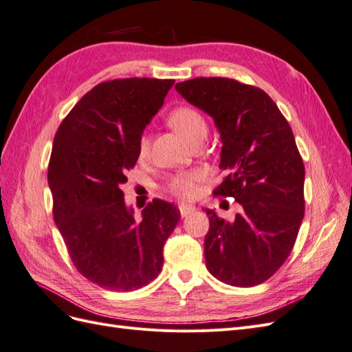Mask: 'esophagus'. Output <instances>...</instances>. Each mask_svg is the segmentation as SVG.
<instances>
[{
	"mask_svg": "<svg viewBox=\"0 0 352 352\" xmlns=\"http://www.w3.org/2000/svg\"><path fill=\"white\" fill-rule=\"evenodd\" d=\"M179 211H180V216L182 217H186V216H189V214H192V212L195 211V207H192V206H189V204H179Z\"/></svg>",
	"mask_w": 352,
	"mask_h": 352,
	"instance_id": "obj_1",
	"label": "esophagus"
}]
</instances>
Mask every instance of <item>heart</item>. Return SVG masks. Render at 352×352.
<instances>
[{"label": "heart", "instance_id": "1", "mask_svg": "<svg viewBox=\"0 0 352 352\" xmlns=\"http://www.w3.org/2000/svg\"><path fill=\"white\" fill-rule=\"evenodd\" d=\"M167 123L170 124L172 129H175L180 136H184L185 140L189 142L192 138H195L198 133L207 131V124L204 117L201 116L198 110L194 107H189V105H180L176 107L167 117ZM148 138L142 136L140 141V154L145 155L148 151ZM201 179V175L194 173H177L168 179L167 189L170 192L188 198L195 192L197 182Z\"/></svg>", "mask_w": 352, "mask_h": 352}]
</instances>
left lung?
Returning <instances> with one entry per match:
<instances>
[{
    "label": "left lung",
    "mask_w": 352,
    "mask_h": 352,
    "mask_svg": "<svg viewBox=\"0 0 352 352\" xmlns=\"http://www.w3.org/2000/svg\"><path fill=\"white\" fill-rule=\"evenodd\" d=\"M175 88L214 122L223 144L219 167L226 172L214 195L232 197L241 207L233 221L206 208L207 270L226 285H260L289 257L304 219L305 170L291 126L251 85L197 78Z\"/></svg>",
    "instance_id": "8db88e82"
}]
</instances>
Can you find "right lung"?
Instances as JSON below:
<instances>
[{"instance_id": "1", "label": "right lung", "mask_w": 352, "mask_h": 352, "mask_svg": "<svg viewBox=\"0 0 352 352\" xmlns=\"http://www.w3.org/2000/svg\"><path fill=\"white\" fill-rule=\"evenodd\" d=\"M173 79L102 82L61 122L48 166L54 221L78 272L109 291L129 292L154 280L180 211L154 199L141 219L120 186L140 157L146 124L163 107Z\"/></svg>"}]
</instances>
